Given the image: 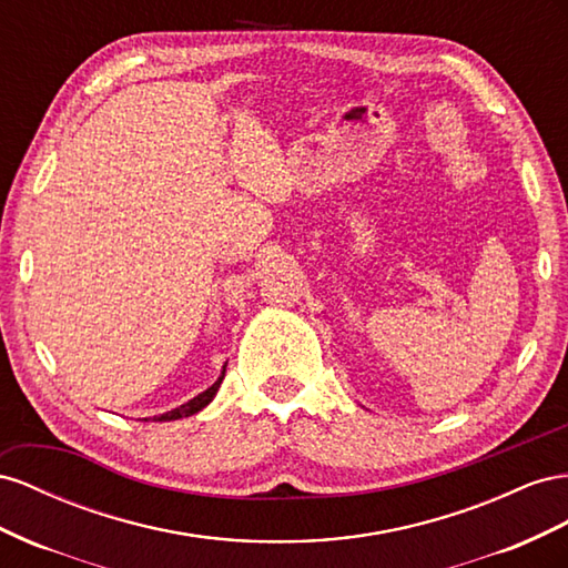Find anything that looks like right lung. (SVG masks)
<instances>
[{
    "label": "right lung",
    "instance_id": "add662e5",
    "mask_svg": "<svg viewBox=\"0 0 568 568\" xmlns=\"http://www.w3.org/2000/svg\"><path fill=\"white\" fill-rule=\"evenodd\" d=\"M223 376H225V366H223V371H221L219 381H216L212 387H206L204 393H200L197 397H192L190 402L181 404V407H175L173 412H166V414H161V416H154L152 420H175V418H185V416H192V414L202 412V409L206 407V404L214 399V395L219 393V387H221V383H223ZM144 420H150V418H144Z\"/></svg>",
    "mask_w": 568,
    "mask_h": 568
}]
</instances>
